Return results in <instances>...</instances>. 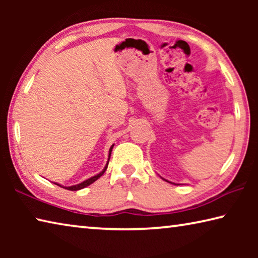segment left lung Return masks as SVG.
<instances>
[{
	"instance_id": "obj_1",
	"label": "left lung",
	"mask_w": 258,
	"mask_h": 258,
	"mask_svg": "<svg viewBox=\"0 0 258 258\" xmlns=\"http://www.w3.org/2000/svg\"><path fill=\"white\" fill-rule=\"evenodd\" d=\"M161 178H163V177H161ZM163 180H165V178H163ZM166 182H169V181H167V180H165ZM169 183H172V182H169ZM172 184H176V183H172Z\"/></svg>"
}]
</instances>
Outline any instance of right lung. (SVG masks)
<instances>
[{
	"label": "right lung",
	"instance_id": "add662e5",
	"mask_svg": "<svg viewBox=\"0 0 258 258\" xmlns=\"http://www.w3.org/2000/svg\"><path fill=\"white\" fill-rule=\"evenodd\" d=\"M112 148H113V145L110 147V149H109V156H108V161H107V164H106V166H104V168L102 169L101 172H100L99 174H97V175H94V176H92V177H90V178H87V180H85V181H83V182H81V183H78V184H76V185H71V186H62L61 184H58V183H54V184H56V185H59V186H62V187H64V189H67V190H71V191H77V190H81V189H84V187H86L87 185H90V184H92L93 182H95L98 180V178L100 177V176H102L103 175V173L106 172V169H107V167H108V163H109V159H110V155H111V150H112Z\"/></svg>",
	"mask_w": 258,
	"mask_h": 258
}]
</instances>
